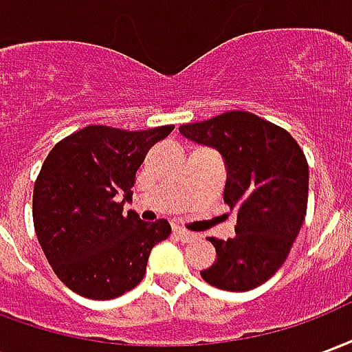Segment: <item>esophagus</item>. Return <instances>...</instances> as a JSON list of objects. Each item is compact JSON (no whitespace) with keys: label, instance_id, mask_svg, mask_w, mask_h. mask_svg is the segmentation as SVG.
<instances>
[{"label":"esophagus","instance_id":"obj_1","mask_svg":"<svg viewBox=\"0 0 352 352\" xmlns=\"http://www.w3.org/2000/svg\"><path fill=\"white\" fill-rule=\"evenodd\" d=\"M173 234H175L177 237H179V239H181V241H184V243H186V241H192V239H194V234H192V232H186V230H183V228H173Z\"/></svg>","mask_w":352,"mask_h":352}]
</instances>
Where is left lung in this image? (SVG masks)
I'll use <instances>...</instances> for the list:
<instances>
[{
  "label": "left lung",
  "mask_w": 352,
  "mask_h": 352,
  "mask_svg": "<svg viewBox=\"0 0 352 352\" xmlns=\"http://www.w3.org/2000/svg\"><path fill=\"white\" fill-rule=\"evenodd\" d=\"M179 131L222 154L228 171L224 201L237 214L236 236L209 237L217 260L201 277L230 292L260 287L285 264L305 219V154L287 130L247 111L183 124Z\"/></svg>",
  "instance_id": "obj_1"
}]
</instances>
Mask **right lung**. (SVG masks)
Instances as JSON below:
<instances>
[{
	"label": "right lung",
	"instance_id": "right-lung-1",
	"mask_svg": "<svg viewBox=\"0 0 352 352\" xmlns=\"http://www.w3.org/2000/svg\"><path fill=\"white\" fill-rule=\"evenodd\" d=\"M171 126L126 131L87 126L50 151L34 186V226L58 279L90 300H111L138 287L156 243L171 234L166 219L143 222L131 199L148 148Z\"/></svg>",
	"mask_w": 352,
	"mask_h": 352
}]
</instances>
